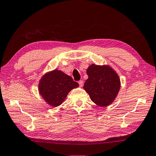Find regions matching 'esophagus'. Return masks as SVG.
<instances>
[{
	"label": "esophagus",
	"mask_w": 156,
	"mask_h": 156,
	"mask_svg": "<svg viewBox=\"0 0 156 156\" xmlns=\"http://www.w3.org/2000/svg\"><path fill=\"white\" fill-rule=\"evenodd\" d=\"M78 83H79V86H80V87H82V86H83V81H82V80H80V81H79L78 82Z\"/></svg>",
	"instance_id": "1"
}]
</instances>
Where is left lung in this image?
Instances as JSON below:
<instances>
[{
  "instance_id": "8db88e82",
  "label": "left lung",
  "mask_w": 156,
  "mask_h": 156,
  "mask_svg": "<svg viewBox=\"0 0 156 156\" xmlns=\"http://www.w3.org/2000/svg\"><path fill=\"white\" fill-rule=\"evenodd\" d=\"M88 79L83 88L90 99L100 107L113 103L118 94L121 82L117 73L109 65L92 64L87 69Z\"/></svg>"
}]
</instances>
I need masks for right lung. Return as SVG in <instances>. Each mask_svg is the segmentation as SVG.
<instances>
[{
	"label": "right lung",
	"instance_id": "1",
	"mask_svg": "<svg viewBox=\"0 0 156 156\" xmlns=\"http://www.w3.org/2000/svg\"><path fill=\"white\" fill-rule=\"evenodd\" d=\"M38 86L46 103L56 107L63 103L70 91L78 87L79 84L60 70L55 69L43 75Z\"/></svg>",
	"mask_w": 156,
	"mask_h": 156
}]
</instances>
